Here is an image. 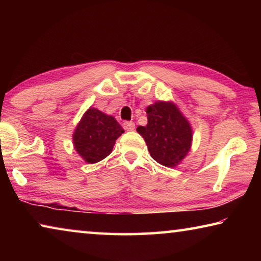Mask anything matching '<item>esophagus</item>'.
<instances>
[{
	"label": "esophagus",
	"mask_w": 261,
	"mask_h": 261,
	"mask_svg": "<svg viewBox=\"0 0 261 261\" xmlns=\"http://www.w3.org/2000/svg\"><path fill=\"white\" fill-rule=\"evenodd\" d=\"M123 126L126 131H134L135 130V123L134 122H124Z\"/></svg>",
	"instance_id": "obj_1"
}]
</instances>
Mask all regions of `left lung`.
<instances>
[{"instance_id": "1", "label": "left lung", "mask_w": 261, "mask_h": 261, "mask_svg": "<svg viewBox=\"0 0 261 261\" xmlns=\"http://www.w3.org/2000/svg\"><path fill=\"white\" fill-rule=\"evenodd\" d=\"M147 124L137 132L143 137L151 156L160 165L174 168L191 148L192 126L173 101H155L146 108Z\"/></svg>"}]
</instances>
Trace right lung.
<instances>
[{"instance_id": "add662e5", "label": "right lung", "mask_w": 261, "mask_h": 261, "mask_svg": "<svg viewBox=\"0 0 261 261\" xmlns=\"http://www.w3.org/2000/svg\"><path fill=\"white\" fill-rule=\"evenodd\" d=\"M124 129L114 116L88 108L73 131V147L87 163H96L113 151L115 141Z\"/></svg>"}]
</instances>
